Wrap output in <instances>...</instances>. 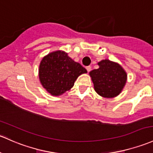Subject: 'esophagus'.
<instances>
[{
    "label": "esophagus",
    "instance_id": "obj_1",
    "mask_svg": "<svg viewBox=\"0 0 153 153\" xmlns=\"http://www.w3.org/2000/svg\"><path fill=\"white\" fill-rule=\"evenodd\" d=\"M86 70H87L88 72H90V71H91V66H88V67H86Z\"/></svg>",
    "mask_w": 153,
    "mask_h": 153
}]
</instances>
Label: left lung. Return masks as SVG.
Masks as SVG:
<instances>
[{"label":"left lung","instance_id":"1","mask_svg":"<svg viewBox=\"0 0 153 153\" xmlns=\"http://www.w3.org/2000/svg\"><path fill=\"white\" fill-rule=\"evenodd\" d=\"M97 64L99 68L89 72L94 90L101 97H117L126 83V72L121 65L108 59L102 60Z\"/></svg>","mask_w":153,"mask_h":153}]
</instances>
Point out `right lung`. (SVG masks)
<instances>
[{
	"label": "right lung",
	"instance_id": "add662e5",
	"mask_svg": "<svg viewBox=\"0 0 153 153\" xmlns=\"http://www.w3.org/2000/svg\"><path fill=\"white\" fill-rule=\"evenodd\" d=\"M86 69L62 51L50 53L42 59L39 78L43 87L51 95L59 96L70 90Z\"/></svg>",
	"mask_w": 153,
	"mask_h": 153
}]
</instances>
